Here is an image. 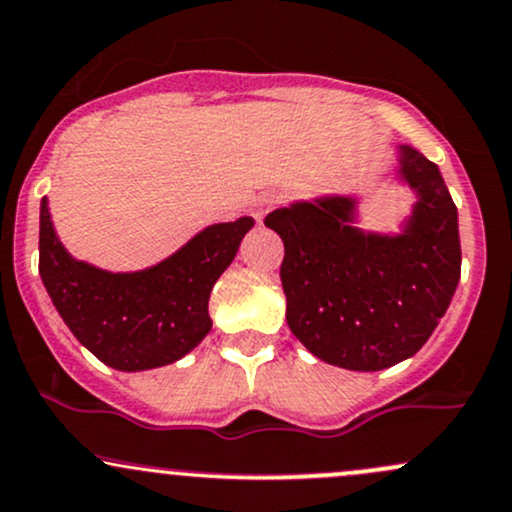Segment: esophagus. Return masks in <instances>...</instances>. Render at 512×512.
I'll return each instance as SVG.
<instances>
[{
    "label": "esophagus",
    "instance_id": "obj_1",
    "mask_svg": "<svg viewBox=\"0 0 512 512\" xmlns=\"http://www.w3.org/2000/svg\"><path fill=\"white\" fill-rule=\"evenodd\" d=\"M274 204H276V195H272V192H262V195H257L255 199H252V204H250L252 216H255L257 221H262V216L267 214Z\"/></svg>",
    "mask_w": 512,
    "mask_h": 512
}]
</instances>
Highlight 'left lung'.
<instances>
[{"instance_id": "left-lung-1", "label": "left lung", "mask_w": 512, "mask_h": 512, "mask_svg": "<svg viewBox=\"0 0 512 512\" xmlns=\"http://www.w3.org/2000/svg\"><path fill=\"white\" fill-rule=\"evenodd\" d=\"M399 178L416 204L397 236L356 228L351 197L296 202L264 219L284 240L286 322L332 366L383 370L414 356L460 281L457 207L438 166L402 144Z\"/></svg>"}]
</instances>
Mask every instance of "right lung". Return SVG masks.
I'll list each match as a JSON object with an SVG mask.
<instances>
[{
	"instance_id": "obj_1",
	"label": "right lung",
	"mask_w": 512,
	"mask_h": 512,
	"mask_svg": "<svg viewBox=\"0 0 512 512\" xmlns=\"http://www.w3.org/2000/svg\"><path fill=\"white\" fill-rule=\"evenodd\" d=\"M252 226L250 216L214 223L168 260L113 274L64 250L43 197L40 279L74 337L105 366L127 373L168 366L209 334L211 289Z\"/></svg>"
}]
</instances>
